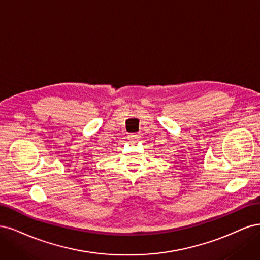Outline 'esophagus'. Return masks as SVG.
<instances>
[{"instance_id": "1", "label": "esophagus", "mask_w": 260, "mask_h": 260, "mask_svg": "<svg viewBox=\"0 0 260 260\" xmlns=\"http://www.w3.org/2000/svg\"><path fill=\"white\" fill-rule=\"evenodd\" d=\"M127 139L129 142H136L139 139V135H137V134H129V135H127Z\"/></svg>"}]
</instances>
